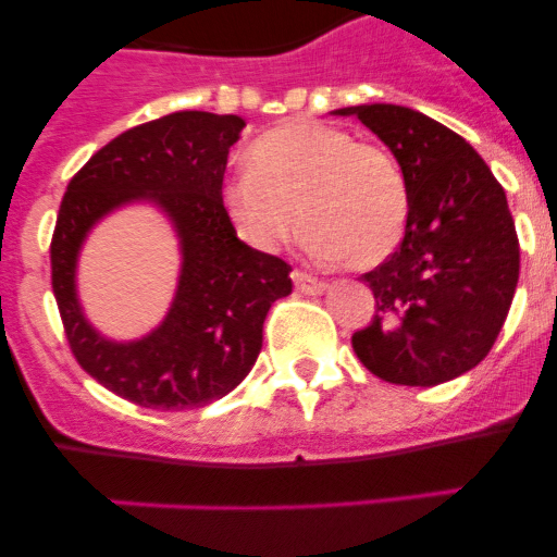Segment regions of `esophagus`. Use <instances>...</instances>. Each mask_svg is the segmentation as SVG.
Wrapping results in <instances>:
<instances>
[{
  "instance_id": "esophagus-1",
  "label": "esophagus",
  "mask_w": 557,
  "mask_h": 557,
  "mask_svg": "<svg viewBox=\"0 0 557 557\" xmlns=\"http://www.w3.org/2000/svg\"><path fill=\"white\" fill-rule=\"evenodd\" d=\"M293 284L295 289L304 295H321L323 289H326V284H323L321 278H314V275L304 273V270H293Z\"/></svg>"
}]
</instances>
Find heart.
Segmentation results:
<instances>
[{
  "instance_id": "b5f03b06",
  "label": "heart",
  "mask_w": 557,
  "mask_h": 557,
  "mask_svg": "<svg viewBox=\"0 0 557 557\" xmlns=\"http://www.w3.org/2000/svg\"><path fill=\"white\" fill-rule=\"evenodd\" d=\"M248 161L225 175L220 203L250 248L282 250L304 220L314 256L373 268L405 239L410 191L382 145L326 122L289 120L262 133Z\"/></svg>"
}]
</instances>
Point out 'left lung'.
<instances>
[{"instance_id":"8db88e82","label":"left lung","mask_w":557,"mask_h":557,"mask_svg":"<svg viewBox=\"0 0 557 557\" xmlns=\"http://www.w3.org/2000/svg\"><path fill=\"white\" fill-rule=\"evenodd\" d=\"M391 147L405 170L410 220L396 253L366 273L371 326L351 346L373 376L432 387L480 366L519 284L508 198L469 141L405 106L337 108Z\"/></svg>"}]
</instances>
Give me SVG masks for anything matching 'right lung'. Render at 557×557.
I'll return each instance as SVG.
<instances>
[{"label": "right lung", "instance_id": "obj_1", "mask_svg": "<svg viewBox=\"0 0 557 557\" xmlns=\"http://www.w3.org/2000/svg\"><path fill=\"white\" fill-rule=\"evenodd\" d=\"M243 127L234 113H170L120 133L66 186L49 256L69 348L88 376L133 405L195 410L234 391L262 351L270 307L293 293V268L245 245L220 203ZM131 202L165 211L180 236L182 273L165 321L116 344L82 314L76 256L88 230Z\"/></svg>", "mask_w": 557, "mask_h": 557}]
</instances>
